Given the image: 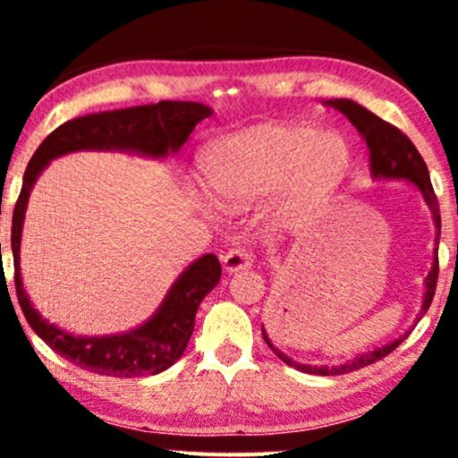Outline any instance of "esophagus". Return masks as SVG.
<instances>
[{
    "label": "esophagus",
    "mask_w": 458,
    "mask_h": 458,
    "mask_svg": "<svg viewBox=\"0 0 458 458\" xmlns=\"http://www.w3.org/2000/svg\"><path fill=\"white\" fill-rule=\"evenodd\" d=\"M222 267L225 273H236L250 269L251 267V254L245 250V247H233L222 256Z\"/></svg>",
    "instance_id": "esophagus-1"
}]
</instances>
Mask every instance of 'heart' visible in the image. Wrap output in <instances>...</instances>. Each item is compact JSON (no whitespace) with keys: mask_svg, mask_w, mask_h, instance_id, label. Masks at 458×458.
<instances>
[{"mask_svg":"<svg viewBox=\"0 0 458 458\" xmlns=\"http://www.w3.org/2000/svg\"><path fill=\"white\" fill-rule=\"evenodd\" d=\"M351 146L338 131L306 123H265L213 141L199 157L207 191L230 208L268 196L267 215L288 224L320 207L343 185Z\"/></svg>","mask_w":458,"mask_h":458,"instance_id":"heart-1","label":"heart"}]
</instances>
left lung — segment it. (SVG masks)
Segmentation results:
<instances>
[{
  "label": "left lung",
  "instance_id": "1",
  "mask_svg": "<svg viewBox=\"0 0 458 458\" xmlns=\"http://www.w3.org/2000/svg\"><path fill=\"white\" fill-rule=\"evenodd\" d=\"M325 105H329V107L338 109L340 114H344L346 118H349V123L360 131L361 138L366 140L368 150H370V176L375 178V181H407L411 182L413 187H418V191L422 193L424 202H427V207L430 208V215H433L435 230H437V233H435V243L439 245L441 217H439L437 196H435L433 185H430L427 163H424L422 157H420V152L411 144V140H409L403 131L392 127L390 123H386V120H381L379 115L368 112L366 107H361L360 103L351 101V98H331V101H325ZM437 273H439V260H437V247H435L433 267H430L427 280H424L422 308H420L415 323L427 314L430 301H433L435 286H437ZM262 338H265V343L269 344V349L280 357L286 366L295 368V370L308 372V375L335 377V375H346V372L360 370V368H364L368 364H375L377 360H383V357L392 353V351L403 343L404 335L392 340V343L387 344L375 346V349L368 351V353H360L355 355L353 360H346L343 364H335V366H312V364H301V361L293 360V357L282 353L277 346L271 344L265 327H262Z\"/></svg>",
  "mask_w": 458,
  "mask_h": 458
}]
</instances>
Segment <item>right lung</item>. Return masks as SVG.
I'll use <instances>...</instances> for the list:
<instances>
[{
  "mask_svg": "<svg viewBox=\"0 0 458 458\" xmlns=\"http://www.w3.org/2000/svg\"><path fill=\"white\" fill-rule=\"evenodd\" d=\"M211 114L213 109L202 103L159 101L114 109V112L79 115L47 135L28 163L23 187L13 213L14 288H17L19 306L36 335L43 338L55 353L83 370L133 379V377L159 375L176 364V360L185 353L193 334L199 303L222 277V265L215 254H204L202 259L193 260L172 284L157 312L135 329L112 335L68 334L66 329L43 318V314L31 306L21 280V233H23L31 187L51 161L68 152L118 150L133 152L148 159H165L167 155H176L199 120L208 118Z\"/></svg>",
  "mask_w": 458,
  "mask_h": 458,
  "instance_id": "right-lung-1",
  "label": "right lung"
}]
</instances>
